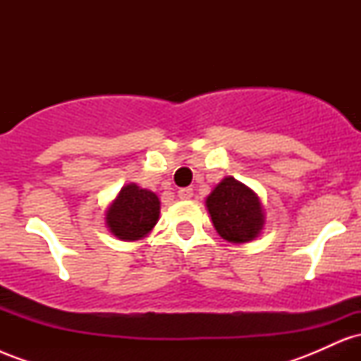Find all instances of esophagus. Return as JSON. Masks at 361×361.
I'll use <instances>...</instances> for the list:
<instances>
[{"instance_id": "34e87169", "label": "esophagus", "mask_w": 361, "mask_h": 361, "mask_svg": "<svg viewBox=\"0 0 361 361\" xmlns=\"http://www.w3.org/2000/svg\"><path fill=\"white\" fill-rule=\"evenodd\" d=\"M178 197H180L181 200H190V198L193 197V190L192 188H180L178 190Z\"/></svg>"}]
</instances>
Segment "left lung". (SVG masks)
<instances>
[{"label": "left lung", "instance_id": "obj_1", "mask_svg": "<svg viewBox=\"0 0 361 361\" xmlns=\"http://www.w3.org/2000/svg\"><path fill=\"white\" fill-rule=\"evenodd\" d=\"M207 210L222 239L251 243L264 227V209L258 193L233 176H226L205 198Z\"/></svg>", "mask_w": 361, "mask_h": 361}]
</instances>
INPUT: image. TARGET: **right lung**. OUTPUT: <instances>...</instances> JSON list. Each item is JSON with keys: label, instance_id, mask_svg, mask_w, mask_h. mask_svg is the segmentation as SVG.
<instances>
[{"label": "right lung", "instance_id": "1", "mask_svg": "<svg viewBox=\"0 0 361 361\" xmlns=\"http://www.w3.org/2000/svg\"><path fill=\"white\" fill-rule=\"evenodd\" d=\"M161 202L151 190L127 183L105 210V224L120 241L144 239L159 221Z\"/></svg>", "mask_w": 361, "mask_h": 361}]
</instances>
